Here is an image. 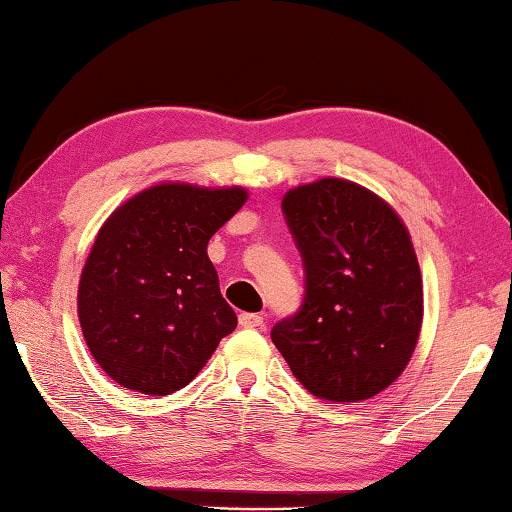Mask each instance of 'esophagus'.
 <instances>
[{"label": "esophagus", "mask_w": 512, "mask_h": 512, "mask_svg": "<svg viewBox=\"0 0 512 512\" xmlns=\"http://www.w3.org/2000/svg\"><path fill=\"white\" fill-rule=\"evenodd\" d=\"M239 325L246 329H259L264 325V318L259 314H239Z\"/></svg>", "instance_id": "34e87169"}]
</instances>
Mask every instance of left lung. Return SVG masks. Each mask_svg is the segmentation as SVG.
<instances>
[{"label":"left lung","mask_w":512,"mask_h":512,"mask_svg":"<svg viewBox=\"0 0 512 512\" xmlns=\"http://www.w3.org/2000/svg\"><path fill=\"white\" fill-rule=\"evenodd\" d=\"M302 257L305 296L271 329L311 395L359 402L400 377L422 323V277L391 207L350 180L323 178L282 198Z\"/></svg>","instance_id":"1"}]
</instances>
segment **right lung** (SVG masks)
Segmentation results:
<instances>
[{
	"instance_id": "right-lung-1",
	"label": "right lung",
	"mask_w": 512,
	"mask_h": 512,
	"mask_svg": "<svg viewBox=\"0 0 512 512\" xmlns=\"http://www.w3.org/2000/svg\"><path fill=\"white\" fill-rule=\"evenodd\" d=\"M246 196L241 187L158 185L103 223L81 275L79 320L117 384L144 395L180 391L237 327L207 241Z\"/></svg>"
}]
</instances>
